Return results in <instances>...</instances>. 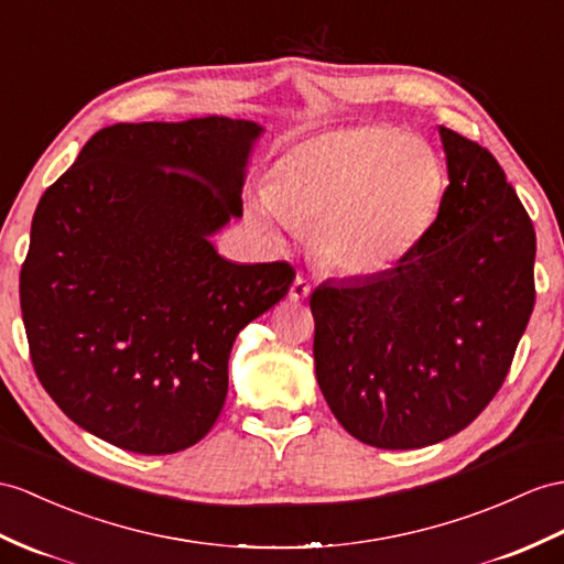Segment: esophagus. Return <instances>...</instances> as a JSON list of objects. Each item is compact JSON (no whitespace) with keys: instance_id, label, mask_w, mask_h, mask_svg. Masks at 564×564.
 Returning a JSON list of instances; mask_svg holds the SVG:
<instances>
[{"instance_id":"34e87169","label":"esophagus","mask_w":564,"mask_h":564,"mask_svg":"<svg viewBox=\"0 0 564 564\" xmlns=\"http://www.w3.org/2000/svg\"><path fill=\"white\" fill-rule=\"evenodd\" d=\"M308 294H311V284H308L306 278H301V274H299V278L292 284V290H290V299L292 301H304V299H308Z\"/></svg>"}]
</instances>
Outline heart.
I'll return each instance as SVG.
<instances>
[{
	"instance_id": "b5f03b06",
	"label": "heart",
	"mask_w": 564,
	"mask_h": 564,
	"mask_svg": "<svg viewBox=\"0 0 564 564\" xmlns=\"http://www.w3.org/2000/svg\"><path fill=\"white\" fill-rule=\"evenodd\" d=\"M445 170L429 145L388 127L325 131L278 160L249 200L251 225L274 246L313 225V253L345 278H378L429 237Z\"/></svg>"
}]
</instances>
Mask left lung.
I'll use <instances>...</instances> for the list:
<instances>
[{"mask_svg": "<svg viewBox=\"0 0 564 564\" xmlns=\"http://www.w3.org/2000/svg\"><path fill=\"white\" fill-rule=\"evenodd\" d=\"M449 186L429 237L378 278L311 294L315 378L356 441L435 445L500 390L533 311L535 231L498 160L441 127Z\"/></svg>", "mask_w": 564, "mask_h": 564, "instance_id": "left-lung-1", "label": "left lung"}]
</instances>
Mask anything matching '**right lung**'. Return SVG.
Segmentation results:
<instances>
[{
    "instance_id": "add662e5",
    "label": "right lung",
    "mask_w": 564,
    "mask_h": 564,
    "mask_svg": "<svg viewBox=\"0 0 564 564\" xmlns=\"http://www.w3.org/2000/svg\"><path fill=\"white\" fill-rule=\"evenodd\" d=\"M263 127L115 123L37 203L21 313L43 388L100 441L139 455L196 445L223 411L241 329L290 292V263H231Z\"/></svg>"
}]
</instances>
